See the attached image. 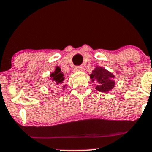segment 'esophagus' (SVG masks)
Segmentation results:
<instances>
[{"label":"esophagus","mask_w":152,"mask_h":152,"mask_svg":"<svg viewBox=\"0 0 152 152\" xmlns=\"http://www.w3.org/2000/svg\"><path fill=\"white\" fill-rule=\"evenodd\" d=\"M82 70H83V68H82V67H81V66H76V67H74V69H73V70H74V72L82 71Z\"/></svg>","instance_id":"esophagus-1"}]
</instances>
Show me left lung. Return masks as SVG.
Listing matches in <instances>:
<instances>
[{
	"mask_svg": "<svg viewBox=\"0 0 152 152\" xmlns=\"http://www.w3.org/2000/svg\"><path fill=\"white\" fill-rule=\"evenodd\" d=\"M92 82H96V89L98 91L108 93L113 90L115 85V75L106 70L103 67L96 66L90 75Z\"/></svg>",
	"mask_w": 152,
	"mask_h": 152,
	"instance_id": "1",
	"label": "left lung"
}]
</instances>
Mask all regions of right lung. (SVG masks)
<instances>
[{"label": "right lung", "instance_id": "add662e5", "mask_svg": "<svg viewBox=\"0 0 152 152\" xmlns=\"http://www.w3.org/2000/svg\"><path fill=\"white\" fill-rule=\"evenodd\" d=\"M50 80L53 82V85L56 87H59L62 85V88H67L66 85L64 84L65 76L63 73L61 71V68L59 67H56L54 71L50 74Z\"/></svg>", "mask_w": 152, "mask_h": 152}]
</instances>
